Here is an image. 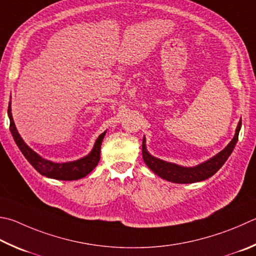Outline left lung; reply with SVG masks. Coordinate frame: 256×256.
Segmentation results:
<instances>
[{"instance_id":"obj_1","label":"left lung","mask_w":256,"mask_h":256,"mask_svg":"<svg viewBox=\"0 0 256 256\" xmlns=\"http://www.w3.org/2000/svg\"><path fill=\"white\" fill-rule=\"evenodd\" d=\"M240 126L242 120H240V123L238 125V128H236L233 140L230 142L228 146H227L224 150L220 151L218 154L212 158V159H209L208 161L204 162V164L197 166H194V168H184V166L170 164V162L156 159V158L148 154L146 148V140H144V138L142 143L143 160L153 172L161 176L162 179L171 181V182L192 184L198 182V181H202L210 178L212 176L215 174L217 171L222 168V164H225L226 160L228 159L230 153L234 150L235 144L238 143Z\"/></svg>"}]
</instances>
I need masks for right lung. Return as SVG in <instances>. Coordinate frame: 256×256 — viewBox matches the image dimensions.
I'll list each match as a JSON object with an SVG mask.
<instances>
[{
	"label": "right lung",
	"instance_id": "right-lung-1",
	"mask_svg": "<svg viewBox=\"0 0 256 256\" xmlns=\"http://www.w3.org/2000/svg\"><path fill=\"white\" fill-rule=\"evenodd\" d=\"M8 114L10 118V131L12 133V136L14 138L16 146L20 148L22 154L26 156V159L30 162V164L38 171L40 174L48 176V178H54L58 180H77L84 178L100 162V146L102 141L105 136L106 132L102 133L100 136L97 138L95 142L94 148L92 152L85 158H82L80 160L72 161V162H64V164H56V162H51L49 160H46L41 158L39 154L30 148L22 140L20 134L18 133L16 124L13 122L12 113H11V102L8 103Z\"/></svg>",
	"mask_w": 256,
	"mask_h": 256
}]
</instances>
